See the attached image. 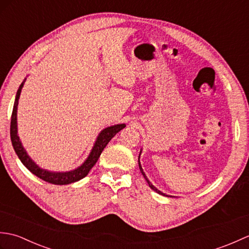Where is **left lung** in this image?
Wrapping results in <instances>:
<instances>
[{
    "label": "left lung",
    "mask_w": 249,
    "mask_h": 249,
    "mask_svg": "<svg viewBox=\"0 0 249 249\" xmlns=\"http://www.w3.org/2000/svg\"><path fill=\"white\" fill-rule=\"evenodd\" d=\"M141 152H142V150H140V154H141ZM140 154H139V158H140ZM139 158H138V162H139V168H140V171H141V173H142V176L144 177V178H145V181L147 182V184H149V186L153 189V190H155L156 193H158L160 195H162V196H166V197H172V196H168V195H166V194H163L162 192H160V189H157L154 185H153L150 181H149V178H147V177L145 176V173H144V171H143V169H142V167H141V163H140V160H139Z\"/></svg>",
    "instance_id": "left-lung-1"
}]
</instances>
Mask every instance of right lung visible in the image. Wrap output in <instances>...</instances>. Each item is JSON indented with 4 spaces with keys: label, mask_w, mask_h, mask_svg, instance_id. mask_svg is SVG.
<instances>
[{
    "label": "right lung",
    "mask_w": 249,
    "mask_h": 249,
    "mask_svg": "<svg viewBox=\"0 0 249 249\" xmlns=\"http://www.w3.org/2000/svg\"><path fill=\"white\" fill-rule=\"evenodd\" d=\"M25 80L26 78L22 81V83L20 84L17 94H16V99H15L13 113H12V122H10V139H12V143H13L16 154H17V156L19 157L21 162H22L32 173L35 174L37 178L44 179L46 182L54 184V185H67V184L80 181L81 178L88 176L89 170H91L95 163L97 162L100 154H102V152L104 151L106 145L109 143V141L112 139L120 130L126 127V124H116L113 126H109V127L100 131L87 160H84L80 166L73 169V170H70V171L47 170V169L39 167L33 160H32L30 155L28 154V152L25 151V149L22 145V142H21L18 136L17 110H18V103H19L21 89L23 88Z\"/></svg>",
    "instance_id": "add662e5"
}]
</instances>
